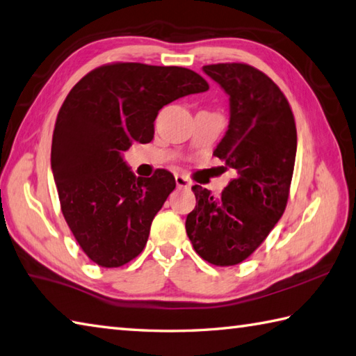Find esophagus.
Masks as SVG:
<instances>
[{
  "label": "esophagus",
  "instance_id": "34e87169",
  "mask_svg": "<svg viewBox=\"0 0 356 356\" xmlns=\"http://www.w3.org/2000/svg\"><path fill=\"white\" fill-rule=\"evenodd\" d=\"M176 185L179 188H190L191 182H190V179L184 176V174H176Z\"/></svg>",
  "mask_w": 356,
  "mask_h": 356
}]
</instances>
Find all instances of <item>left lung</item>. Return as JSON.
<instances>
[{"mask_svg": "<svg viewBox=\"0 0 356 356\" xmlns=\"http://www.w3.org/2000/svg\"><path fill=\"white\" fill-rule=\"evenodd\" d=\"M229 97V123L214 156L238 176L220 196L193 186L196 208L186 234L213 266L245 261L266 241L287 205L296 157V124L276 83L245 63L202 67Z\"/></svg>", "mask_w": 356, "mask_h": 356, "instance_id": "obj_1", "label": "left lung"}]
</instances>
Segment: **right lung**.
Segmentation results:
<instances>
[{
    "label": "right lung",
    "instance_id": "add662e5",
    "mask_svg": "<svg viewBox=\"0 0 356 356\" xmlns=\"http://www.w3.org/2000/svg\"><path fill=\"white\" fill-rule=\"evenodd\" d=\"M208 88L186 67L113 63L67 94L55 122L51 166L63 216L97 266L122 267L140 254L152 219L176 188L166 170L136 177L123 152L152 140L165 104Z\"/></svg>",
    "mask_w": 356,
    "mask_h": 356
}]
</instances>
